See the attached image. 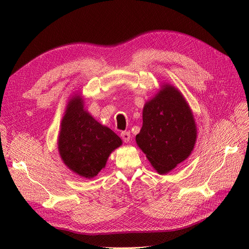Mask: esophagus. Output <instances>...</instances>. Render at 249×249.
<instances>
[{"mask_svg":"<svg viewBox=\"0 0 249 249\" xmlns=\"http://www.w3.org/2000/svg\"><path fill=\"white\" fill-rule=\"evenodd\" d=\"M121 137H122V140H123L124 142H130V137H131L130 132L129 131H123L121 133Z\"/></svg>","mask_w":249,"mask_h":249,"instance_id":"esophagus-1","label":"esophagus"}]
</instances>
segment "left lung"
Masks as SVG:
<instances>
[{
	"label": "left lung",
	"instance_id": "8db88e82",
	"mask_svg": "<svg viewBox=\"0 0 249 249\" xmlns=\"http://www.w3.org/2000/svg\"><path fill=\"white\" fill-rule=\"evenodd\" d=\"M142 127L136 142L160 174L185 161L194 149L197 129L191 109L180 92L166 85L146 103Z\"/></svg>",
	"mask_w": 249,
	"mask_h": 249
}]
</instances>
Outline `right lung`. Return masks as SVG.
<instances>
[{
	"label": "right lung",
	"mask_w": 249,
	"mask_h": 249,
	"mask_svg": "<svg viewBox=\"0 0 249 249\" xmlns=\"http://www.w3.org/2000/svg\"><path fill=\"white\" fill-rule=\"evenodd\" d=\"M121 143L113 130L83 109L82 98L75 96L70 100L61 122L58 150L71 170L86 178L96 177L109 154Z\"/></svg>",
	"instance_id": "right-lung-1"
}]
</instances>
